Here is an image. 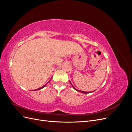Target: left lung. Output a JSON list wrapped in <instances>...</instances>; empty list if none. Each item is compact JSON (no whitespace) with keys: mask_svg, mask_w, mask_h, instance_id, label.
Instances as JSON below:
<instances>
[{"mask_svg":"<svg viewBox=\"0 0 132 132\" xmlns=\"http://www.w3.org/2000/svg\"><path fill=\"white\" fill-rule=\"evenodd\" d=\"M70 84H71V86H73V88L75 90H77V91H79V92H80V93H83V94H88V93H91V92H90H90H86V91H80V90H77V89H75V87H74V86L72 85V84H71V82L70 81ZM94 91H93V92H94Z\"/></svg>","mask_w":132,"mask_h":132,"instance_id":"8db88e82","label":"left lung"}]
</instances>
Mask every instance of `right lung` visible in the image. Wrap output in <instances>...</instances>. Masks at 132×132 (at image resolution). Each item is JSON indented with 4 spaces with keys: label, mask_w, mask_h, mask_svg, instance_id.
Instances as JSON below:
<instances>
[{
    "label": "right lung",
    "mask_w": 132,
    "mask_h": 132,
    "mask_svg": "<svg viewBox=\"0 0 132 132\" xmlns=\"http://www.w3.org/2000/svg\"><path fill=\"white\" fill-rule=\"evenodd\" d=\"M47 84H48V83H47V84H46V85H44V86H42V87H39V88H38V89H36V90H41V89H43V87H45V86H46V85H47Z\"/></svg>",
    "instance_id": "add662e5"
}]
</instances>
